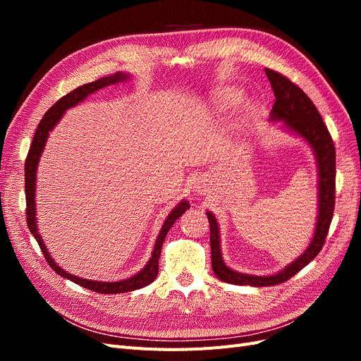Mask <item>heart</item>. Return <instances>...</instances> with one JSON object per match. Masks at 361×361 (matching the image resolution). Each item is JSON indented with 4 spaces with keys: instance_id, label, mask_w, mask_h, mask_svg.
<instances>
[{
    "instance_id": "b5f03b06",
    "label": "heart",
    "mask_w": 361,
    "mask_h": 361,
    "mask_svg": "<svg viewBox=\"0 0 361 361\" xmlns=\"http://www.w3.org/2000/svg\"><path fill=\"white\" fill-rule=\"evenodd\" d=\"M231 97H232L231 93H226V97L223 99V102H224V104H228V102H231Z\"/></svg>"
}]
</instances>
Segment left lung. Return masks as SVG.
<instances>
[{
    "label": "left lung",
    "instance_id": "8db88e82",
    "mask_svg": "<svg viewBox=\"0 0 361 361\" xmlns=\"http://www.w3.org/2000/svg\"><path fill=\"white\" fill-rule=\"evenodd\" d=\"M265 73L276 96L274 106L269 113V120L271 122H280L281 129L302 138L313 150L316 169H318V215H316L314 232L310 244L305 247L297 259L292 260L289 265L276 272V274L255 276L235 271L224 264L220 244V227H218L215 215L211 211H206L211 227L214 274L221 281L238 286H274L293 277L319 255L334 212L336 149L329 129H326L319 111L316 110L310 97L297 84H293L286 76L276 71L265 69Z\"/></svg>",
    "mask_w": 361,
    "mask_h": 361
}]
</instances>
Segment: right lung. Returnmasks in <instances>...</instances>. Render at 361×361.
Wrapping results in <instances>:
<instances>
[{"label": "right lung", "mask_w": 361, "mask_h": 361, "mask_svg": "<svg viewBox=\"0 0 361 361\" xmlns=\"http://www.w3.org/2000/svg\"><path fill=\"white\" fill-rule=\"evenodd\" d=\"M129 78H130L129 73L116 72L114 75L104 76V78H99L93 82L80 85L78 89H75L71 93H68L66 96H63L61 99H59L56 104H54L45 113V116L42 117L36 134H35V137H32V143L30 146L27 161H25V199H27V212L25 214H27V224H28L31 235L36 238V241L42 250L43 256H45L49 267L56 271L59 276H61L63 279H68L82 288L97 292V293H123V292H130V290L141 289V288L150 285V283L154 281L158 276V262H159V256H161L162 244H164V241H166L167 232L170 231L174 221H176L185 211L190 209V203L187 200L179 202L176 204V207H173L170 214L167 215L166 221H164V224L161 227L159 235H158L155 245H154V251H152V256L147 260L145 268L138 271L137 274H134L133 277H128L123 280L97 281V280H89V279H81L78 276H73V274H71V272L64 271L61 267H59L57 262L54 260L52 256L49 255L45 243H43V239H42V236L39 233V228H37V218H36V180H37V166H39V161H40L43 150H45L49 133L54 128H56V125L60 122L61 117L64 116V113H66V110H69V108L81 104L87 96L97 92V90L105 89V87H108V85L126 81Z\"/></svg>", "instance_id": "add662e5"}]
</instances>
